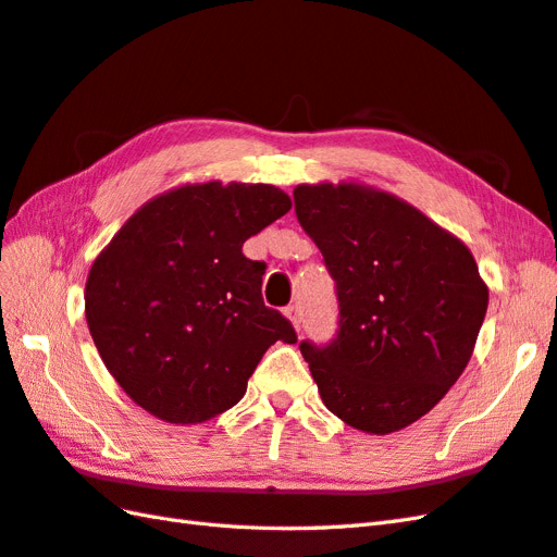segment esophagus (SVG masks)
<instances>
[{"mask_svg": "<svg viewBox=\"0 0 557 557\" xmlns=\"http://www.w3.org/2000/svg\"><path fill=\"white\" fill-rule=\"evenodd\" d=\"M283 314H286V317L293 321L295 329L300 331V325H302V311H300V307H297V305H288L286 309H283Z\"/></svg>", "mask_w": 557, "mask_h": 557, "instance_id": "esophagus-1", "label": "esophagus"}]
</instances>
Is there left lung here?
<instances>
[{
    "mask_svg": "<svg viewBox=\"0 0 557 557\" xmlns=\"http://www.w3.org/2000/svg\"><path fill=\"white\" fill-rule=\"evenodd\" d=\"M297 222L335 281L331 343H300L323 404L387 435L425 416L470 361L490 290L470 250L423 212L357 184H302Z\"/></svg>",
    "mask_w": 557,
    "mask_h": 557,
    "instance_id": "1",
    "label": "left lung"
}]
</instances>
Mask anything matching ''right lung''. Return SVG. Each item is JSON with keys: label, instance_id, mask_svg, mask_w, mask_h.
<instances>
[{"label": "right lung", "instance_id": "right-lung-1", "mask_svg": "<svg viewBox=\"0 0 557 557\" xmlns=\"http://www.w3.org/2000/svg\"><path fill=\"white\" fill-rule=\"evenodd\" d=\"M288 210L269 184H188L148 200L97 257L89 333L141 409L202 423L240 401L271 345L297 343L293 323L262 300L267 264L243 255Z\"/></svg>", "mask_w": 557, "mask_h": 557}]
</instances>
